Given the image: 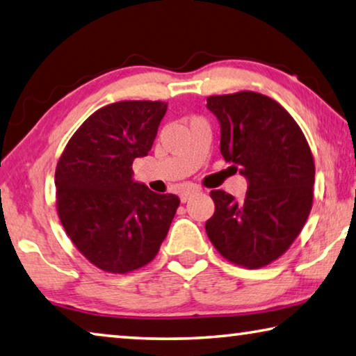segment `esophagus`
I'll use <instances>...</instances> for the list:
<instances>
[{
    "label": "esophagus",
    "mask_w": 356,
    "mask_h": 356,
    "mask_svg": "<svg viewBox=\"0 0 356 356\" xmlns=\"http://www.w3.org/2000/svg\"><path fill=\"white\" fill-rule=\"evenodd\" d=\"M198 193H200V188H196V187H191V188L184 190L182 193H180V201L187 202V201H190L191 198H193L195 195H198Z\"/></svg>",
    "instance_id": "34e87169"
}]
</instances>
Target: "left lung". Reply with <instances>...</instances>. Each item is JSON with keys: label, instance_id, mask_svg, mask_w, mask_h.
<instances>
[{"label": "left lung", "instance_id": "left-lung-1", "mask_svg": "<svg viewBox=\"0 0 356 356\" xmlns=\"http://www.w3.org/2000/svg\"><path fill=\"white\" fill-rule=\"evenodd\" d=\"M220 152L247 180L244 200L211 191L206 222L213 247L231 263L263 268L289 250L312 209L315 166L301 128L279 103L255 92L216 95Z\"/></svg>", "mask_w": 356, "mask_h": 356}]
</instances>
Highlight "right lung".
I'll return each mask as SVG.
<instances>
[{"mask_svg": "<svg viewBox=\"0 0 356 356\" xmlns=\"http://www.w3.org/2000/svg\"><path fill=\"white\" fill-rule=\"evenodd\" d=\"M168 103L118 101L90 115L55 171L56 209L72 244L95 266L125 274L150 263L179 207L133 179L150 152Z\"/></svg>", "mask_w": 356, "mask_h": 356, "instance_id": "obj_1", "label": "right lung"}]
</instances>
